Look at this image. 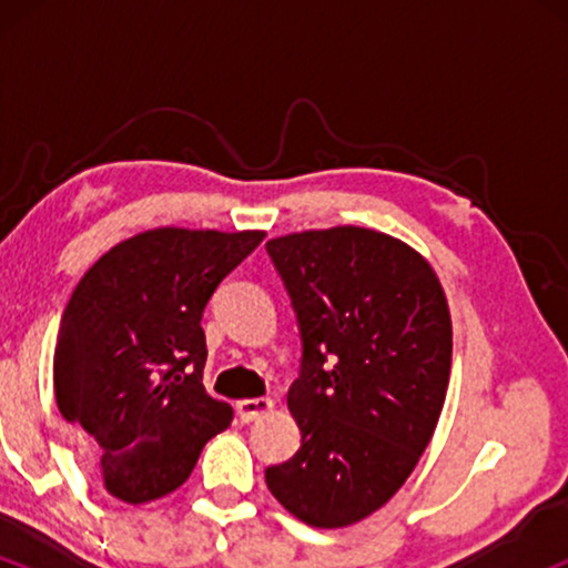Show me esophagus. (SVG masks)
Returning a JSON list of instances; mask_svg holds the SVG:
<instances>
[{"label": "esophagus", "instance_id": "1", "mask_svg": "<svg viewBox=\"0 0 568 568\" xmlns=\"http://www.w3.org/2000/svg\"><path fill=\"white\" fill-rule=\"evenodd\" d=\"M275 403L270 397H245V400L237 403V416L243 422H256L258 416H264L266 410H272Z\"/></svg>", "mask_w": 568, "mask_h": 568}]
</instances>
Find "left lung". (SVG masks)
<instances>
[{
	"label": "left lung",
	"mask_w": 568,
	"mask_h": 568,
	"mask_svg": "<svg viewBox=\"0 0 568 568\" xmlns=\"http://www.w3.org/2000/svg\"><path fill=\"white\" fill-rule=\"evenodd\" d=\"M302 336L288 408L302 448L270 491L317 529L379 510L433 438L452 374V317L433 266L389 234L336 226L266 243Z\"/></svg>",
	"instance_id": "8db88e82"
}]
</instances>
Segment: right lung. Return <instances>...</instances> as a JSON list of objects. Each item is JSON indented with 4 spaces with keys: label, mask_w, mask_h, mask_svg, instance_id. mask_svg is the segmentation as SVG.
Here are the masks:
<instances>
[{
    "label": "right lung",
    "mask_w": 568,
    "mask_h": 568,
    "mask_svg": "<svg viewBox=\"0 0 568 568\" xmlns=\"http://www.w3.org/2000/svg\"><path fill=\"white\" fill-rule=\"evenodd\" d=\"M264 232L152 230L114 245L71 293L53 384L95 440L112 497L141 505L189 478L232 406L207 395L202 312Z\"/></svg>",
    "instance_id": "right-lung-1"
}]
</instances>
